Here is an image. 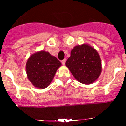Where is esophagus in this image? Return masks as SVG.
<instances>
[{
    "mask_svg": "<svg viewBox=\"0 0 126 126\" xmlns=\"http://www.w3.org/2000/svg\"><path fill=\"white\" fill-rule=\"evenodd\" d=\"M65 63H66V59L63 60L62 61V63L63 65H64V64H65Z\"/></svg>",
    "mask_w": 126,
    "mask_h": 126,
    "instance_id": "1",
    "label": "esophagus"
}]
</instances>
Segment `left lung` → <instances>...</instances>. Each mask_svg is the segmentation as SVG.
<instances>
[{"label":"left lung","instance_id":"1","mask_svg":"<svg viewBox=\"0 0 126 126\" xmlns=\"http://www.w3.org/2000/svg\"><path fill=\"white\" fill-rule=\"evenodd\" d=\"M66 66L77 81L85 85L94 82L102 72L99 54L88 44L76 46L71 50Z\"/></svg>","mask_w":126,"mask_h":126}]
</instances>
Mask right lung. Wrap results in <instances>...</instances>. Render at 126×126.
<instances>
[{"label": "right lung", "mask_w": 126, "mask_h": 126, "mask_svg": "<svg viewBox=\"0 0 126 126\" xmlns=\"http://www.w3.org/2000/svg\"><path fill=\"white\" fill-rule=\"evenodd\" d=\"M61 66L60 62L48 52H36L27 61V76L35 87L46 88L50 84L57 69Z\"/></svg>", "instance_id": "1"}]
</instances>
